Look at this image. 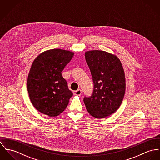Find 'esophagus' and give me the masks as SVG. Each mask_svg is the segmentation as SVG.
<instances>
[{"mask_svg": "<svg viewBox=\"0 0 160 160\" xmlns=\"http://www.w3.org/2000/svg\"><path fill=\"white\" fill-rule=\"evenodd\" d=\"M82 94V90L80 89H78L76 91H73V94L76 95V96H80V94Z\"/></svg>", "mask_w": 160, "mask_h": 160, "instance_id": "esophagus-1", "label": "esophagus"}]
</instances>
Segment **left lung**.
I'll use <instances>...</instances> for the list:
<instances>
[{
  "label": "left lung",
  "instance_id": "1",
  "mask_svg": "<svg viewBox=\"0 0 160 160\" xmlns=\"http://www.w3.org/2000/svg\"><path fill=\"white\" fill-rule=\"evenodd\" d=\"M85 59L94 88L83 102L90 115L103 118L115 112L122 104L126 87L124 71L118 58L104 51L87 52Z\"/></svg>",
  "mask_w": 160,
  "mask_h": 160
}]
</instances>
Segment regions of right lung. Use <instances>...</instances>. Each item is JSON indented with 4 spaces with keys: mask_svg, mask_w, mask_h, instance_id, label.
<instances>
[{
    "mask_svg": "<svg viewBox=\"0 0 160 160\" xmlns=\"http://www.w3.org/2000/svg\"><path fill=\"white\" fill-rule=\"evenodd\" d=\"M73 53L52 49L39 54L29 72L27 88L32 105L49 117H56L68 106L73 93L68 88L61 72Z\"/></svg>",
    "mask_w": 160,
    "mask_h": 160,
    "instance_id": "add662e5",
    "label": "right lung"
}]
</instances>
